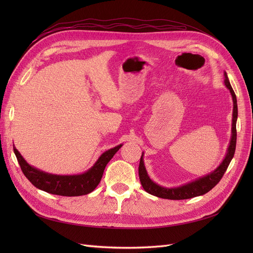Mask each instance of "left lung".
I'll list each match as a JSON object with an SVG mask.
<instances>
[{
	"mask_svg": "<svg viewBox=\"0 0 253 253\" xmlns=\"http://www.w3.org/2000/svg\"><path fill=\"white\" fill-rule=\"evenodd\" d=\"M224 78H225V85L226 87L230 90L233 101V113H232V127H231V138L230 143L227 150V154L223 162L216 168L215 170L210 172L209 174L204 175L202 177L197 178L193 181H190L185 185L175 187V188H166L163 186H159L158 183L153 181L150 176L148 175L147 170H145L144 163H143V153L140 158L138 173H139V179L142 185V188L147 191L148 193L160 197L166 198V200H188V198H192L195 196L204 195L207 192L215 187L219 180L223 177L227 168L230 164L234 156L235 152V145H236V120H237V103H236V96L234 94V90L232 89V86L230 82H229L227 73L224 72Z\"/></svg>",
	"mask_w": 253,
	"mask_h": 253,
	"instance_id": "obj_1",
	"label": "left lung"
}]
</instances>
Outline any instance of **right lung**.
I'll return each mask as SVG.
<instances>
[{"mask_svg":"<svg viewBox=\"0 0 253 253\" xmlns=\"http://www.w3.org/2000/svg\"><path fill=\"white\" fill-rule=\"evenodd\" d=\"M121 147L122 144H119L105 151L90 169L77 175H57L41 171L30 166L16 147H13V152L17 156L22 172L36 188L61 196H80L93 192L96 189L102 178L106 165Z\"/></svg>","mask_w":253,"mask_h":253,"instance_id":"obj_1","label":"right lung"}]
</instances>
